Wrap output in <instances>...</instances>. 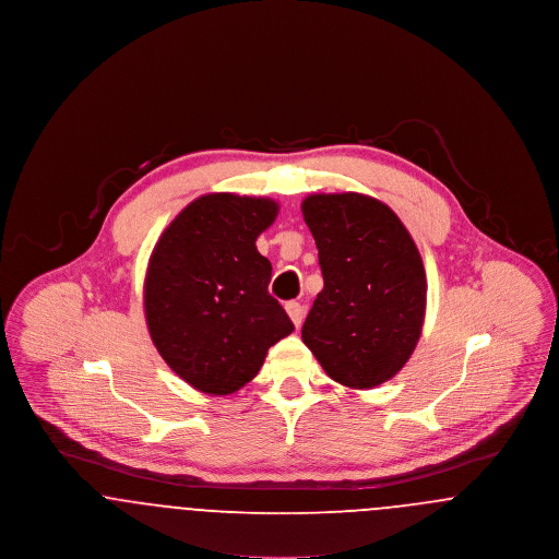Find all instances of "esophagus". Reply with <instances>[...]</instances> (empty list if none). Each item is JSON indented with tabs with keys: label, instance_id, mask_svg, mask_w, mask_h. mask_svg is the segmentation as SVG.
<instances>
[{
	"label": "esophagus",
	"instance_id": "34e87169",
	"mask_svg": "<svg viewBox=\"0 0 559 559\" xmlns=\"http://www.w3.org/2000/svg\"><path fill=\"white\" fill-rule=\"evenodd\" d=\"M285 310H287V314L292 317L293 324H295V326H301L304 317H306V308H304L299 301H287V304H285Z\"/></svg>",
	"mask_w": 559,
	"mask_h": 559
}]
</instances>
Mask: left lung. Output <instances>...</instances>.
Returning <instances> with one entry per match:
<instances>
[{
    "label": "left lung",
    "mask_w": 559,
    "mask_h": 559,
    "mask_svg": "<svg viewBox=\"0 0 559 559\" xmlns=\"http://www.w3.org/2000/svg\"><path fill=\"white\" fill-rule=\"evenodd\" d=\"M301 212L324 281L301 340L333 381L377 388L421 337L427 281L419 249L396 213L360 192L310 194Z\"/></svg>",
    "instance_id": "1"
}]
</instances>
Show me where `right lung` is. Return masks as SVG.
<instances>
[{
    "instance_id": "obj_1",
    "label": "right lung",
    "mask_w": 559,
    "mask_h": 559,
    "mask_svg": "<svg viewBox=\"0 0 559 559\" xmlns=\"http://www.w3.org/2000/svg\"><path fill=\"white\" fill-rule=\"evenodd\" d=\"M266 197L212 192L163 230L144 278L148 333L169 369L203 394L249 383L293 322L267 293L272 264L255 240L276 219Z\"/></svg>"
}]
</instances>
